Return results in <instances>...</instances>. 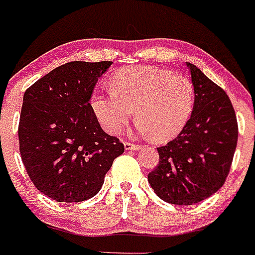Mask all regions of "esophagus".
I'll use <instances>...</instances> for the list:
<instances>
[{
	"label": "esophagus",
	"instance_id": "esophagus-1",
	"mask_svg": "<svg viewBox=\"0 0 255 255\" xmlns=\"http://www.w3.org/2000/svg\"><path fill=\"white\" fill-rule=\"evenodd\" d=\"M124 145H125L126 150H137V149H140L139 144L130 143V141H125V143H124Z\"/></svg>",
	"mask_w": 255,
	"mask_h": 255
}]
</instances>
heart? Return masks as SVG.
<instances>
[{
	"instance_id": "heart-1",
	"label": "heart",
	"mask_w": 255,
	"mask_h": 255,
	"mask_svg": "<svg viewBox=\"0 0 255 255\" xmlns=\"http://www.w3.org/2000/svg\"><path fill=\"white\" fill-rule=\"evenodd\" d=\"M109 93L92 97V109L110 134H120L135 109L137 129L165 141L181 132L195 105L191 79L150 65L123 68L111 77Z\"/></svg>"
}]
</instances>
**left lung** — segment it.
I'll use <instances>...</instances> for the list:
<instances>
[{
    "mask_svg": "<svg viewBox=\"0 0 255 255\" xmlns=\"http://www.w3.org/2000/svg\"><path fill=\"white\" fill-rule=\"evenodd\" d=\"M195 87L192 115L176 139L159 146L148 174L154 192L174 205H193L220 190L230 172L238 123L229 96L196 65L187 63Z\"/></svg>",
    "mask_w": 255,
    "mask_h": 255,
    "instance_id": "left-lung-1",
    "label": "left lung"
}]
</instances>
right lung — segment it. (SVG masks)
Returning a JSON list of instances; mask_svg holds the SVG:
<instances>
[{"instance_id":"obj_1","label":"right lung","mask_w":255,"mask_h":255,"mask_svg":"<svg viewBox=\"0 0 255 255\" xmlns=\"http://www.w3.org/2000/svg\"><path fill=\"white\" fill-rule=\"evenodd\" d=\"M112 62H69L30 86L18 123L21 159L43 195L82 202L101 190L124 144L102 130L90 104Z\"/></svg>"}]
</instances>
